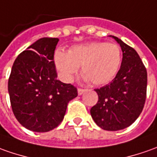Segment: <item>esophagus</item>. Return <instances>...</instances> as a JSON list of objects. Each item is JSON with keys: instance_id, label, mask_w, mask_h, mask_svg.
<instances>
[{"instance_id": "obj_1", "label": "esophagus", "mask_w": 157, "mask_h": 157, "mask_svg": "<svg viewBox=\"0 0 157 157\" xmlns=\"http://www.w3.org/2000/svg\"><path fill=\"white\" fill-rule=\"evenodd\" d=\"M77 91H78L79 95H82L83 93L86 91V89H82V88H78V89H77Z\"/></svg>"}]
</instances>
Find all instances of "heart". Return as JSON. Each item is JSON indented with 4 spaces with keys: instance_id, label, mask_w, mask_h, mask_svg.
Wrapping results in <instances>:
<instances>
[{
    "instance_id": "obj_1",
    "label": "heart",
    "mask_w": 157,
    "mask_h": 157,
    "mask_svg": "<svg viewBox=\"0 0 157 157\" xmlns=\"http://www.w3.org/2000/svg\"><path fill=\"white\" fill-rule=\"evenodd\" d=\"M62 77L70 82L82 67L84 78L94 85H104L114 78L122 61L121 49L113 43L93 42L76 45L69 52L57 49L53 56Z\"/></svg>"
}]
</instances>
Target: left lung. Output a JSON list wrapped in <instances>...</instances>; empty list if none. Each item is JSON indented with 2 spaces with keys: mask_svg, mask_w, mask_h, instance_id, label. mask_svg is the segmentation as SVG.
Listing matches in <instances>:
<instances>
[{
  "mask_svg": "<svg viewBox=\"0 0 157 157\" xmlns=\"http://www.w3.org/2000/svg\"><path fill=\"white\" fill-rule=\"evenodd\" d=\"M123 52L120 69L110 84L94 89L99 100L90 110L93 119L105 131L130 126L143 111L147 92V70L137 52L117 37Z\"/></svg>",
  "mask_w": 157,
  "mask_h": 157,
  "instance_id": "left-lung-1",
  "label": "left lung"
}]
</instances>
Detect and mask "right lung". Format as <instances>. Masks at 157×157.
I'll return each instance as SVG.
<instances>
[{
    "instance_id": "obj_1",
    "label": "right lung",
    "mask_w": 157,
    "mask_h": 157,
    "mask_svg": "<svg viewBox=\"0 0 157 157\" xmlns=\"http://www.w3.org/2000/svg\"><path fill=\"white\" fill-rule=\"evenodd\" d=\"M57 38H43L22 52L13 63L8 79L13 113L30 131L46 132L58 126L68 103L77 96L71 84L56 80L53 60Z\"/></svg>"
}]
</instances>
